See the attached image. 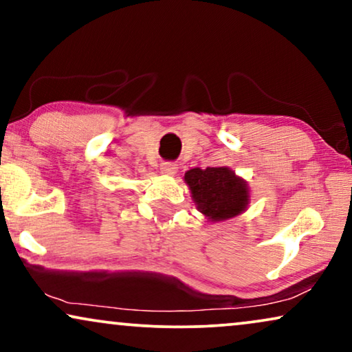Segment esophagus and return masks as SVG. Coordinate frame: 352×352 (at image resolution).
Listing matches in <instances>:
<instances>
[{
	"mask_svg": "<svg viewBox=\"0 0 352 352\" xmlns=\"http://www.w3.org/2000/svg\"><path fill=\"white\" fill-rule=\"evenodd\" d=\"M160 171L163 173V175L173 176V175H176L177 165H176V163H173V162H163L160 165Z\"/></svg>",
	"mask_w": 352,
	"mask_h": 352,
	"instance_id": "esophagus-1",
	"label": "esophagus"
}]
</instances>
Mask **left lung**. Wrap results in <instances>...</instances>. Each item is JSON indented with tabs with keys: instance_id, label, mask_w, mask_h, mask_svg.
<instances>
[{
	"instance_id": "1",
	"label": "left lung",
	"mask_w": 352,
	"mask_h": 352,
	"mask_svg": "<svg viewBox=\"0 0 352 352\" xmlns=\"http://www.w3.org/2000/svg\"><path fill=\"white\" fill-rule=\"evenodd\" d=\"M184 181L199 210L211 221L234 218L247 208L248 187L229 168H194L186 173Z\"/></svg>"
}]
</instances>
